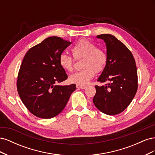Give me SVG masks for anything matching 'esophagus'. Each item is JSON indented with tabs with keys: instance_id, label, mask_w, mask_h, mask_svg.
<instances>
[{
	"instance_id": "obj_1",
	"label": "esophagus",
	"mask_w": 155,
	"mask_h": 155,
	"mask_svg": "<svg viewBox=\"0 0 155 155\" xmlns=\"http://www.w3.org/2000/svg\"><path fill=\"white\" fill-rule=\"evenodd\" d=\"M76 87L78 89H85L87 88L86 86H82V85H77Z\"/></svg>"
}]
</instances>
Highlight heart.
<instances>
[{
  "label": "heart",
  "mask_w": 155,
  "mask_h": 155,
  "mask_svg": "<svg viewBox=\"0 0 155 155\" xmlns=\"http://www.w3.org/2000/svg\"><path fill=\"white\" fill-rule=\"evenodd\" d=\"M71 51L74 59L83 58L81 67L83 68L80 71L70 75L69 81L71 83L82 86L87 85L94 76L95 72H101L104 70L107 55L104 50L97 48L91 41L79 39ZM59 63L65 71L72 72L74 70V59L66 54L60 55Z\"/></svg>",
  "instance_id": "b5f03b06"
}]
</instances>
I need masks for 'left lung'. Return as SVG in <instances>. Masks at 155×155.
I'll return each instance as SVG.
<instances>
[{"instance_id": "8db88e82", "label": "left lung", "mask_w": 155, "mask_h": 155, "mask_svg": "<svg viewBox=\"0 0 155 155\" xmlns=\"http://www.w3.org/2000/svg\"><path fill=\"white\" fill-rule=\"evenodd\" d=\"M104 40L107 61L97 81H109L104 86L96 85L93 103L97 109L107 115H116L127 107L137 93L138 74L131 51L110 34L97 35Z\"/></svg>"}]
</instances>
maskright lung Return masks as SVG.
Wrapping results in <instances>:
<instances>
[{
    "instance_id": "add662e5",
    "label": "right lung",
    "mask_w": 155,
    "mask_h": 155,
    "mask_svg": "<svg viewBox=\"0 0 155 155\" xmlns=\"http://www.w3.org/2000/svg\"><path fill=\"white\" fill-rule=\"evenodd\" d=\"M72 43L50 37L27 51L18 73V95L27 109L38 118L49 119L66 106L76 85H58L68 78L59 63L60 55Z\"/></svg>"
}]
</instances>
